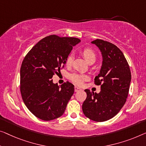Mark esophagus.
I'll return each instance as SVG.
<instances>
[{
  "label": "esophagus",
  "instance_id": "1",
  "mask_svg": "<svg viewBox=\"0 0 146 146\" xmlns=\"http://www.w3.org/2000/svg\"><path fill=\"white\" fill-rule=\"evenodd\" d=\"M81 90V88H79L78 86H75V92H78V91H80Z\"/></svg>",
  "mask_w": 146,
  "mask_h": 146
}]
</instances>
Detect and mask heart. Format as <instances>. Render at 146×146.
<instances>
[{"mask_svg":"<svg viewBox=\"0 0 146 146\" xmlns=\"http://www.w3.org/2000/svg\"><path fill=\"white\" fill-rule=\"evenodd\" d=\"M82 56H83L88 63H94L96 59V54L95 52L90 48H84L80 51ZM73 63V58L71 55L67 56L66 59V66L67 67H70ZM89 77L88 75L80 73H72L70 75V80L74 84L77 85H81L86 80H88Z\"/></svg>","mask_w":146,"mask_h":146,"instance_id":"obj_1","label":"heart"}]
</instances>
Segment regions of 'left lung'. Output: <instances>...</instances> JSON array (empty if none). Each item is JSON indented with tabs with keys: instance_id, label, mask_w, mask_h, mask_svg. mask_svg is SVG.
<instances>
[{
	"instance_id": "left-lung-1",
	"label": "left lung",
	"mask_w": 146,
	"mask_h": 146,
	"mask_svg": "<svg viewBox=\"0 0 146 146\" xmlns=\"http://www.w3.org/2000/svg\"><path fill=\"white\" fill-rule=\"evenodd\" d=\"M99 48L103 62L94 83L101 86L100 93L86 89L87 96L82 106L84 115L91 120L104 122L115 117L125 105L129 94L131 73L127 60L117 46L96 39L92 42Z\"/></svg>"
}]
</instances>
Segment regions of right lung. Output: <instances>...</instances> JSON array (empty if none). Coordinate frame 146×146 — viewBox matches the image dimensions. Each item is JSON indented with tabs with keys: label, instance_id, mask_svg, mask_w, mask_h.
<instances>
[{
	"label": "right lung",
	"instance_id": "add662e5",
	"mask_svg": "<svg viewBox=\"0 0 146 146\" xmlns=\"http://www.w3.org/2000/svg\"><path fill=\"white\" fill-rule=\"evenodd\" d=\"M80 41L52 35L41 39L23 59L20 69L21 97L37 118L51 121L64 114L75 88L68 81L58 86L52 78L64 68L73 46Z\"/></svg>",
	"mask_w": 146,
	"mask_h": 146
}]
</instances>
